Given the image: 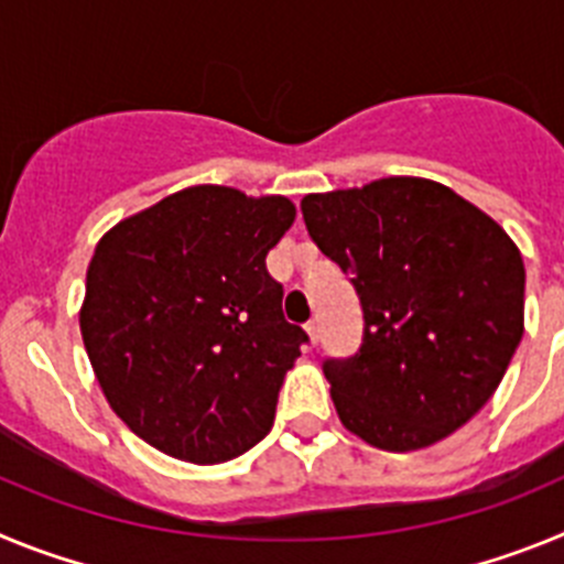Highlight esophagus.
<instances>
[{
    "label": "esophagus",
    "mask_w": 564,
    "mask_h": 564,
    "mask_svg": "<svg viewBox=\"0 0 564 564\" xmlns=\"http://www.w3.org/2000/svg\"><path fill=\"white\" fill-rule=\"evenodd\" d=\"M305 330H307V336H311V344H318V322H316V318H311V322H307Z\"/></svg>",
    "instance_id": "34e87169"
}]
</instances>
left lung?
I'll use <instances>...</instances> for the list:
<instances>
[{
  "label": "left lung",
  "instance_id": "obj_1",
  "mask_svg": "<svg viewBox=\"0 0 564 564\" xmlns=\"http://www.w3.org/2000/svg\"><path fill=\"white\" fill-rule=\"evenodd\" d=\"M302 217L361 299V347L325 361L344 426L387 452L460 430L495 395L525 330L514 239L426 177L307 194Z\"/></svg>",
  "mask_w": 564,
  "mask_h": 564
}]
</instances>
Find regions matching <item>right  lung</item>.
<instances>
[{
	"label": "right lung",
	"mask_w": 564,
	"mask_h": 564,
	"mask_svg": "<svg viewBox=\"0 0 564 564\" xmlns=\"http://www.w3.org/2000/svg\"><path fill=\"white\" fill-rule=\"evenodd\" d=\"M293 220L279 194L188 186L98 239L84 347L115 415L163 455L223 463L271 432L307 341L265 268Z\"/></svg>",
	"instance_id": "add662e5"
}]
</instances>
